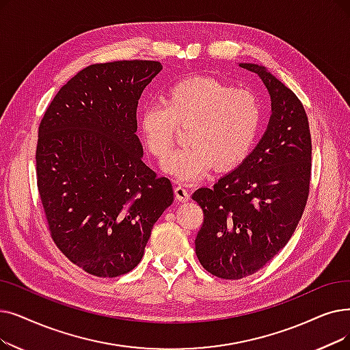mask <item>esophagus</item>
<instances>
[{
	"label": "esophagus",
	"instance_id": "obj_1",
	"mask_svg": "<svg viewBox=\"0 0 350 350\" xmlns=\"http://www.w3.org/2000/svg\"><path fill=\"white\" fill-rule=\"evenodd\" d=\"M174 193H176V199L181 203H185L187 200H190V193L187 189H185L183 186H176L174 187Z\"/></svg>",
	"mask_w": 350,
	"mask_h": 350
}]
</instances>
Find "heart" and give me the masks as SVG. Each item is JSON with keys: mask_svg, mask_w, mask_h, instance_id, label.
Here are the masks:
<instances>
[{"mask_svg": "<svg viewBox=\"0 0 350 350\" xmlns=\"http://www.w3.org/2000/svg\"><path fill=\"white\" fill-rule=\"evenodd\" d=\"M263 123V104L250 88L210 77L173 84L163 103H150L140 114V131L147 150L160 161L172 151L177 126L187 127L183 148L164 163L176 180L203 178L213 165L230 169L252 151Z\"/></svg>", "mask_w": 350, "mask_h": 350, "instance_id": "b5f03b06", "label": "heart"}]
</instances>
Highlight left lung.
<instances>
[{"mask_svg":"<svg viewBox=\"0 0 350 350\" xmlns=\"http://www.w3.org/2000/svg\"><path fill=\"white\" fill-rule=\"evenodd\" d=\"M266 85L271 116L260 142L239 167L191 199L204 220L196 237L202 266L221 279L253 275L291 240L306 207L312 139L303 104L263 66L240 63Z\"/></svg>","mask_w":350,"mask_h":350,"instance_id":"left-lung-1","label":"left lung"}]
</instances>
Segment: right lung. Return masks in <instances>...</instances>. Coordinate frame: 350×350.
Instances as JSON below:
<instances>
[{
	"instance_id": "right-lung-1",
	"label": "right lung",
	"mask_w": 350,
	"mask_h": 350,
	"mask_svg": "<svg viewBox=\"0 0 350 350\" xmlns=\"http://www.w3.org/2000/svg\"><path fill=\"white\" fill-rule=\"evenodd\" d=\"M163 66L133 59L88 66L59 88L38 127L37 186L51 237L98 278L142 260L172 181L143 163L137 104Z\"/></svg>"
}]
</instances>
